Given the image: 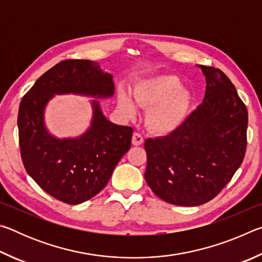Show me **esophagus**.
Here are the masks:
<instances>
[{
  "label": "esophagus",
  "mask_w": 262,
  "mask_h": 262,
  "mask_svg": "<svg viewBox=\"0 0 262 262\" xmlns=\"http://www.w3.org/2000/svg\"><path fill=\"white\" fill-rule=\"evenodd\" d=\"M143 136H142L140 133H134L132 137V143L134 145H141L143 143Z\"/></svg>",
  "instance_id": "34e87169"
}]
</instances>
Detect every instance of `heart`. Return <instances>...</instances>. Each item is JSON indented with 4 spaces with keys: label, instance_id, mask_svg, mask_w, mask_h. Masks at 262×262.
<instances>
[{
    "label": "heart",
    "instance_id": "obj_1",
    "mask_svg": "<svg viewBox=\"0 0 262 262\" xmlns=\"http://www.w3.org/2000/svg\"><path fill=\"white\" fill-rule=\"evenodd\" d=\"M137 105L150 107L145 121L158 134H170L183 125L192 103V95L181 88L180 79L173 75H161L142 82L134 91ZM119 106L127 117H133L136 105L129 95L119 96Z\"/></svg>",
    "mask_w": 262,
    "mask_h": 262
}]
</instances>
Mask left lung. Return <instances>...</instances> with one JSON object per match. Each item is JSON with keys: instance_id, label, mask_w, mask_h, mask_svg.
<instances>
[{"instance_id": "8db88e82", "label": "left lung", "mask_w": 262, "mask_h": 262, "mask_svg": "<svg viewBox=\"0 0 262 262\" xmlns=\"http://www.w3.org/2000/svg\"><path fill=\"white\" fill-rule=\"evenodd\" d=\"M206 77L201 105L170 135L147 139L144 178L167 203L195 207L227 185L245 156L246 106L222 70L196 66Z\"/></svg>"}]
</instances>
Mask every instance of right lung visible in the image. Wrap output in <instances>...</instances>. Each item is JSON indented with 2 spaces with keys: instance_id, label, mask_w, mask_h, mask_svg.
Returning <instances> with one entry per match:
<instances>
[{
  "instance_id": "right-lung-1",
  "label": "right lung",
  "mask_w": 262,
  "mask_h": 262,
  "mask_svg": "<svg viewBox=\"0 0 262 262\" xmlns=\"http://www.w3.org/2000/svg\"><path fill=\"white\" fill-rule=\"evenodd\" d=\"M113 76L90 60H66L39 77L20 101L19 147L29 176L47 194L79 205L107 185L113 170L132 144L133 128L111 122L99 100L114 96ZM55 94L88 98L91 126L75 138H57L48 130L45 111Z\"/></svg>"
}]
</instances>
